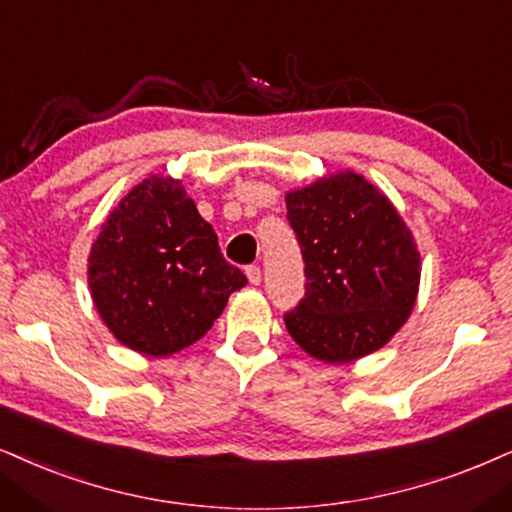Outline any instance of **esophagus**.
I'll list each match as a JSON object with an SVG mask.
<instances>
[{"label":"esophagus","instance_id":"esophagus-1","mask_svg":"<svg viewBox=\"0 0 512 512\" xmlns=\"http://www.w3.org/2000/svg\"><path fill=\"white\" fill-rule=\"evenodd\" d=\"M245 276H248V281L252 283V286H260V281H262V269L255 267V264H250V267L245 269Z\"/></svg>","mask_w":512,"mask_h":512}]
</instances>
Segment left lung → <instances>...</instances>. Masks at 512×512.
<instances>
[{"mask_svg": "<svg viewBox=\"0 0 512 512\" xmlns=\"http://www.w3.org/2000/svg\"><path fill=\"white\" fill-rule=\"evenodd\" d=\"M304 260V297L283 316L309 357L349 364L378 352L411 316L420 252L378 186L347 170L286 193Z\"/></svg>", "mask_w": 512, "mask_h": 512, "instance_id": "obj_1", "label": "left lung"}]
</instances>
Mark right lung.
Returning a JSON list of instances; mask_svg holds the SVG:
<instances>
[{
    "label": "right lung",
    "mask_w": 512,
    "mask_h": 512,
    "mask_svg": "<svg viewBox=\"0 0 512 512\" xmlns=\"http://www.w3.org/2000/svg\"><path fill=\"white\" fill-rule=\"evenodd\" d=\"M87 281L115 340L144 357H170L210 331L248 278L224 260L181 181L151 174L101 224Z\"/></svg>",
    "instance_id": "obj_1"
}]
</instances>
